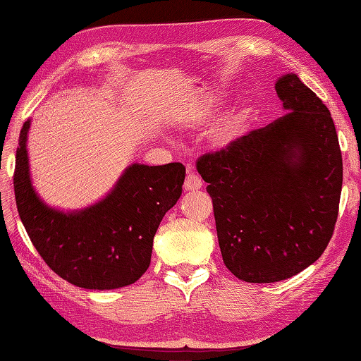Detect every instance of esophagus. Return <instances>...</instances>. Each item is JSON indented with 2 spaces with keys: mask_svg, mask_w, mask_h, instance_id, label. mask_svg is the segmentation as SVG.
<instances>
[{
  "mask_svg": "<svg viewBox=\"0 0 361 361\" xmlns=\"http://www.w3.org/2000/svg\"><path fill=\"white\" fill-rule=\"evenodd\" d=\"M185 190H197V189H200L202 188V178L197 173H194V172H189L188 173V176H186V180H185Z\"/></svg>",
  "mask_w": 361,
  "mask_h": 361,
  "instance_id": "1",
  "label": "esophagus"
}]
</instances>
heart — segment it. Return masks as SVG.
Wrapping results in <instances>:
<instances>
[{
	"label": "heart",
	"mask_w": 361,
	"mask_h": 361,
	"mask_svg": "<svg viewBox=\"0 0 361 361\" xmlns=\"http://www.w3.org/2000/svg\"><path fill=\"white\" fill-rule=\"evenodd\" d=\"M219 104V95H213L209 100L202 104V106H194L188 111L183 112L180 116V123L185 126V128H197V126H202L208 123L211 118H213L216 112V106ZM252 106L249 102H244L241 106H238L236 109H233L230 114L222 120V123L219 125L217 130V140L222 145H228L241 136L247 120L250 117Z\"/></svg>",
	"instance_id": "1"
}]
</instances>
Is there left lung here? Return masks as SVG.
I'll return each instance as SVG.
<instances>
[{
    "label": "left lung",
    "mask_w": 361,
    "mask_h": 361,
    "mask_svg": "<svg viewBox=\"0 0 361 361\" xmlns=\"http://www.w3.org/2000/svg\"><path fill=\"white\" fill-rule=\"evenodd\" d=\"M275 90L285 116L197 161L213 199L228 271L249 283L286 280L334 235L343 158L330 111L295 73Z\"/></svg>",
    "instance_id": "1"
}]
</instances>
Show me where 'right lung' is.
Listing matches in <instances>:
<instances>
[{"label": "right lung", "mask_w": 361, "mask_h": 361, "mask_svg": "<svg viewBox=\"0 0 361 361\" xmlns=\"http://www.w3.org/2000/svg\"><path fill=\"white\" fill-rule=\"evenodd\" d=\"M31 118L20 131L13 189L21 222L51 269L84 289L133 285L150 266L153 238L180 199L186 169L180 162H134L102 200L82 209L53 208L35 192L27 158Z\"/></svg>", "instance_id": "1"}]
</instances>
